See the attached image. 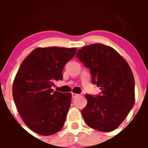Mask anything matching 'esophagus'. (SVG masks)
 <instances>
[{"instance_id":"1","label":"esophagus","mask_w":148,"mask_h":148,"mask_svg":"<svg viewBox=\"0 0 148 148\" xmlns=\"http://www.w3.org/2000/svg\"><path fill=\"white\" fill-rule=\"evenodd\" d=\"M71 95H72L73 98H76L77 97H78L79 95H78V94H76V93H72L71 94Z\"/></svg>"}]
</instances>
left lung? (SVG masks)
I'll return each instance as SVG.
<instances>
[{
	"label": "left lung",
	"mask_w": 148,
	"mask_h": 148,
	"mask_svg": "<svg viewBox=\"0 0 148 148\" xmlns=\"http://www.w3.org/2000/svg\"><path fill=\"white\" fill-rule=\"evenodd\" d=\"M76 56L89 69L92 83L102 91L95 97L85 95L84 122L102 132L117 129L135 104V79L129 64L113 48L102 44L82 47Z\"/></svg>",
	"instance_id": "obj_1"
}]
</instances>
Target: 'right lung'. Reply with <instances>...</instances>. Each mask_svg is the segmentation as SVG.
<instances>
[{
    "mask_svg": "<svg viewBox=\"0 0 148 148\" xmlns=\"http://www.w3.org/2000/svg\"><path fill=\"white\" fill-rule=\"evenodd\" d=\"M76 48H36L23 61L13 84L17 110L28 128L51 135L63 127L71 93L53 92V82L63 79L62 70L75 56Z\"/></svg>",
    "mask_w": 148,
    "mask_h": 148,
    "instance_id": "add662e5",
    "label": "right lung"
}]
</instances>
